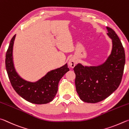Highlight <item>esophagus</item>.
I'll return each instance as SVG.
<instances>
[{
  "label": "esophagus",
  "instance_id": "34e87169",
  "mask_svg": "<svg viewBox=\"0 0 129 129\" xmlns=\"http://www.w3.org/2000/svg\"><path fill=\"white\" fill-rule=\"evenodd\" d=\"M76 63H77V60H76V59L74 57H73L70 58L69 60V62H68V64L69 66L71 67V68H74V67L76 64Z\"/></svg>",
  "mask_w": 129,
  "mask_h": 129
}]
</instances>
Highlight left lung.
I'll return each instance as SVG.
<instances>
[{
    "label": "left lung",
    "mask_w": 129,
    "mask_h": 129,
    "mask_svg": "<svg viewBox=\"0 0 129 129\" xmlns=\"http://www.w3.org/2000/svg\"><path fill=\"white\" fill-rule=\"evenodd\" d=\"M107 35L112 40L111 54L103 64L84 66L80 63L74 68L76 92L83 101L96 103L103 101L117 89L122 78L125 53L116 32L107 27Z\"/></svg>",
    "instance_id": "obj_1"
}]
</instances>
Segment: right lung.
Wrapping results in <instances>:
<instances>
[{"instance_id":"obj_1","label":"right lung","mask_w":129,"mask_h":129,"mask_svg":"<svg viewBox=\"0 0 129 129\" xmlns=\"http://www.w3.org/2000/svg\"><path fill=\"white\" fill-rule=\"evenodd\" d=\"M16 35L12 38L6 55V67L11 85L25 100L36 104H44L53 100L58 91L60 79L69 71L67 64L51 70L36 82H28L19 75L13 61V46Z\"/></svg>"}]
</instances>
